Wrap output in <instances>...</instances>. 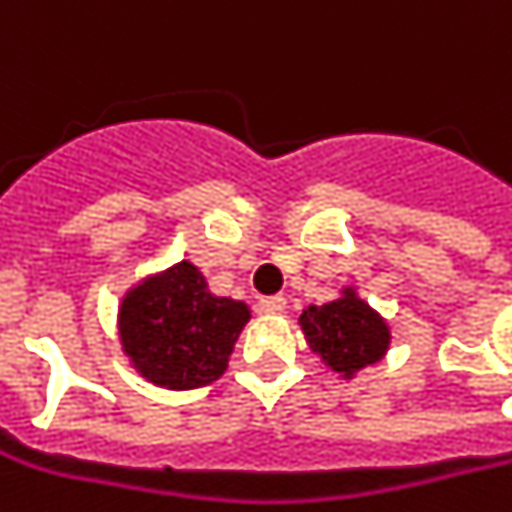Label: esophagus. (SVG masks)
Wrapping results in <instances>:
<instances>
[{"label": "esophagus", "instance_id": "34e87169", "mask_svg": "<svg viewBox=\"0 0 512 512\" xmlns=\"http://www.w3.org/2000/svg\"><path fill=\"white\" fill-rule=\"evenodd\" d=\"M260 310L263 313H282L285 307H288V302H285V296H266V299H260Z\"/></svg>", "mask_w": 512, "mask_h": 512}]
</instances>
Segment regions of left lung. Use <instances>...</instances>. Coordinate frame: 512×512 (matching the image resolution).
I'll return each mask as SVG.
<instances>
[{
    "label": "left lung",
    "mask_w": 512,
    "mask_h": 512,
    "mask_svg": "<svg viewBox=\"0 0 512 512\" xmlns=\"http://www.w3.org/2000/svg\"><path fill=\"white\" fill-rule=\"evenodd\" d=\"M299 324L310 349L332 371H341L346 377H352L357 368L368 363H377L391 341L385 321L352 291L327 305H310Z\"/></svg>",
    "instance_id": "1"
}]
</instances>
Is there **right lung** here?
<instances>
[{"instance_id":"obj_1","label":"right lung","mask_w":512,"mask_h":512,"mask_svg":"<svg viewBox=\"0 0 512 512\" xmlns=\"http://www.w3.org/2000/svg\"><path fill=\"white\" fill-rule=\"evenodd\" d=\"M246 321L249 307L213 296L202 271L185 260L127 293L119 313L132 366L171 391L219 380Z\"/></svg>"}]
</instances>
